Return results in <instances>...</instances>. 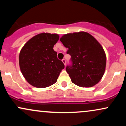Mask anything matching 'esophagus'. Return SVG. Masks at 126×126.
Returning a JSON list of instances; mask_svg holds the SVG:
<instances>
[{"instance_id": "1", "label": "esophagus", "mask_w": 126, "mask_h": 126, "mask_svg": "<svg viewBox=\"0 0 126 126\" xmlns=\"http://www.w3.org/2000/svg\"><path fill=\"white\" fill-rule=\"evenodd\" d=\"M62 62H63V63H64V66H66V60H65V59H63V60H62Z\"/></svg>"}]
</instances>
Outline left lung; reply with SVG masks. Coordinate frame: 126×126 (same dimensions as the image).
Segmentation results:
<instances>
[{
    "instance_id": "8db88e82",
    "label": "left lung",
    "mask_w": 126,
    "mask_h": 126,
    "mask_svg": "<svg viewBox=\"0 0 126 126\" xmlns=\"http://www.w3.org/2000/svg\"><path fill=\"white\" fill-rule=\"evenodd\" d=\"M60 40L71 56L66 70L72 82L85 88L98 83L104 73L106 56L97 40L85 32L66 34Z\"/></svg>"
}]
</instances>
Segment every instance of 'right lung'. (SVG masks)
<instances>
[{
	"label": "right lung",
	"instance_id": "add662e5",
	"mask_svg": "<svg viewBox=\"0 0 126 126\" xmlns=\"http://www.w3.org/2000/svg\"><path fill=\"white\" fill-rule=\"evenodd\" d=\"M59 38L57 34L41 33L30 39L21 49L19 57L21 71L33 86L46 88L54 84L64 68L53 50Z\"/></svg>",
	"mask_w": 126,
	"mask_h": 126
}]
</instances>
